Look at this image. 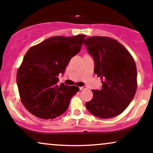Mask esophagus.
Here are the masks:
<instances>
[{
    "label": "esophagus",
    "instance_id": "obj_1",
    "mask_svg": "<svg viewBox=\"0 0 153 153\" xmlns=\"http://www.w3.org/2000/svg\"><path fill=\"white\" fill-rule=\"evenodd\" d=\"M80 88V91H82V90H84V89H86L87 87L85 86V85H84V86L80 87V88Z\"/></svg>",
    "mask_w": 153,
    "mask_h": 153
}]
</instances>
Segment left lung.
<instances>
[{
    "mask_svg": "<svg viewBox=\"0 0 153 153\" xmlns=\"http://www.w3.org/2000/svg\"><path fill=\"white\" fill-rule=\"evenodd\" d=\"M94 60V73L101 79L100 90L85 103L90 113L102 119L122 114L134 99L137 87V68L132 56L118 41L106 36L87 37L84 42Z\"/></svg>",
    "mask_w": 153,
    "mask_h": 153,
    "instance_id": "obj_1",
    "label": "left lung"
}]
</instances>
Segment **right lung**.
I'll use <instances>...</instances> for the list:
<instances>
[{
  "label": "right lung",
  "instance_id": "right-lung-1",
  "mask_svg": "<svg viewBox=\"0 0 153 153\" xmlns=\"http://www.w3.org/2000/svg\"><path fill=\"white\" fill-rule=\"evenodd\" d=\"M85 36H53L27 51L17 71L16 82L22 102L31 114L52 119L68 109L79 88L58 84V76L80 52Z\"/></svg>",
  "mask_w": 153,
  "mask_h": 153
}]
</instances>
